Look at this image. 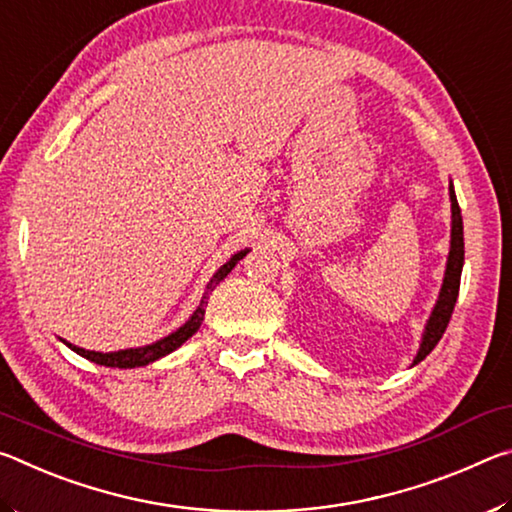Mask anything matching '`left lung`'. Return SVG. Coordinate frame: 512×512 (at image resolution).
Instances as JSON below:
<instances>
[{"instance_id":"8db88e82","label":"left lung","mask_w":512,"mask_h":512,"mask_svg":"<svg viewBox=\"0 0 512 512\" xmlns=\"http://www.w3.org/2000/svg\"><path fill=\"white\" fill-rule=\"evenodd\" d=\"M449 198H452V248H449L445 282H443V289H440V298L436 302V307L431 311L427 329H424L420 352L413 363H420L433 348H436L438 341L443 339L445 329L449 325V318H452V311L456 305L458 289H461V271H463V259H465L463 216H461V207H458L452 185H449Z\"/></svg>"}]
</instances>
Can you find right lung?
Here are the masks:
<instances>
[{
  "mask_svg": "<svg viewBox=\"0 0 512 512\" xmlns=\"http://www.w3.org/2000/svg\"><path fill=\"white\" fill-rule=\"evenodd\" d=\"M248 253V250H241V253H237L235 257L230 259V262H225L219 271H216V275L210 280V284H207V291L205 296L201 300V305H198V309L194 311V316L187 320V323L176 329V332L164 336V339L155 341L151 345H144V348H131V350H119V352H92V350H83V348H76V345L67 343L69 348H72L76 354H81V357L90 359L94 363H99V366H108V368H137V366H146V363H151L155 359L164 357V354L173 352L176 348H180L189 336H194L198 332V327H201L203 323V316H205V307H207V296H210V291H214L216 284H219L225 275H228L232 268L237 266V262L241 257H244Z\"/></svg>",
  "mask_w": 512,
  "mask_h": 512,
  "instance_id": "right-lung-1",
  "label": "right lung"
}]
</instances>
